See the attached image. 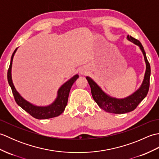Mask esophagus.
Segmentation results:
<instances>
[{
	"instance_id": "1",
	"label": "esophagus",
	"mask_w": 159,
	"mask_h": 159,
	"mask_svg": "<svg viewBox=\"0 0 159 159\" xmlns=\"http://www.w3.org/2000/svg\"><path fill=\"white\" fill-rule=\"evenodd\" d=\"M80 73L83 74H83H87V70L85 69H84V68L80 69Z\"/></svg>"
}]
</instances>
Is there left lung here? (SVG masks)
Listing matches in <instances>:
<instances>
[{
    "mask_svg": "<svg viewBox=\"0 0 159 159\" xmlns=\"http://www.w3.org/2000/svg\"><path fill=\"white\" fill-rule=\"evenodd\" d=\"M127 39L139 47L143 52L146 66V72H145L142 84L136 92H134L130 96L125 98L119 99L116 98L111 97L105 92H104L102 89L90 77H86V79L88 81L91 87V92H92L93 100H95V102L101 109H102L108 113L122 114L130 112V111L134 110L141 101L146 98L148 90H149L151 70L150 63L147 59L146 52H145L143 47L139 40L133 38L130 35H128Z\"/></svg>",
    "mask_w": 159,
    "mask_h": 159,
    "instance_id": "8db88e82",
    "label": "left lung"
}]
</instances>
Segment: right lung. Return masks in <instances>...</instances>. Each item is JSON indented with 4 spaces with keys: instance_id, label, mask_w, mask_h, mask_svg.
<instances>
[{
    "instance_id": "1",
    "label": "right lung",
    "mask_w": 159,
    "mask_h": 159,
    "mask_svg": "<svg viewBox=\"0 0 159 159\" xmlns=\"http://www.w3.org/2000/svg\"><path fill=\"white\" fill-rule=\"evenodd\" d=\"M17 49H18V48L14 50V52L12 54L11 62H10V65L7 72L8 83L11 88L13 95L14 96V99L16 103L18 104L20 107L22 108L25 111H26L28 113L31 115V116L36 118V119H49V118L59 116V115L61 114L64 111V110H65V108L67 104V100H68L70 89L71 87H72L73 83L75 82L76 79L79 78V75H78V74L74 75L60 87L58 92H57V96L55 100L51 104H50V105L46 107L35 106L34 104L29 102L28 101L24 99L20 95V93L16 91L12 82V61L13 56H14Z\"/></svg>"
}]
</instances>
